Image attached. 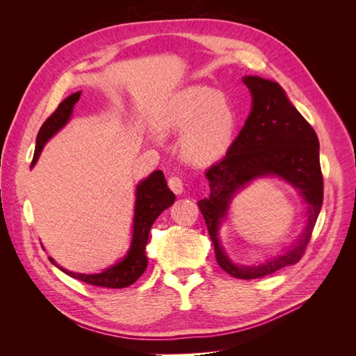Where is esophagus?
Listing matches in <instances>:
<instances>
[{
  "label": "esophagus",
  "mask_w": 356,
  "mask_h": 356,
  "mask_svg": "<svg viewBox=\"0 0 356 356\" xmlns=\"http://www.w3.org/2000/svg\"><path fill=\"white\" fill-rule=\"evenodd\" d=\"M168 186L175 195H181V193L184 191V184H182V179L179 177H170L168 179Z\"/></svg>",
  "instance_id": "34e87169"
}]
</instances>
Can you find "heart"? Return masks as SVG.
I'll list each match as a JSON object with an SVG mask.
<instances>
[{"label": "heart", "instance_id": "heart-1", "mask_svg": "<svg viewBox=\"0 0 356 356\" xmlns=\"http://www.w3.org/2000/svg\"><path fill=\"white\" fill-rule=\"evenodd\" d=\"M238 122L233 102L204 84L172 93L156 114L160 132H182V153L195 165H211L227 153Z\"/></svg>", "mask_w": 356, "mask_h": 356}]
</instances>
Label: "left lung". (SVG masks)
Returning <instances> with one entry per match:
<instances>
[{
	"label": "left lung",
	"instance_id": "1",
	"mask_svg": "<svg viewBox=\"0 0 356 356\" xmlns=\"http://www.w3.org/2000/svg\"><path fill=\"white\" fill-rule=\"evenodd\" d=\"M242 81L252 96L251 113L225 157L207 170L211 195L197 203L218 266L233 277L257 279L296 264L303 257L322 208L324 182L318 136L289 102L281 86L257 75H246ZM264 176H279L300 193L307 203L305 232L289 250L261 265H234L220 245V221L227 218L235 193L251 180Z\"/></svg>",
	"mask_w": 356,
	"mask_h": 356
}]
</instances>
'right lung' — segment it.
<instances>
[{
	"label": "right lung",
	"instance_id": "add662e5",
	"mask_svg": "<svg viewBox=\"0 0 356 356\" xmlns=\"http://www.w3.org/2000/svg\"><path fill=\"white\" fill-rule=\"evenodd\" d=\"M81 92H75L70 95L65 101H62L56 111L53 113L44 124L41 126L37 135V145L34 159H32L31 168H34L37 160L44 148L49 139L59 132L65 126L72 114L74 105L79 102ZM175 202V195L172 193L166 184L165 175L161 170H154L152 175L143 179L136 186V199H135V212H134V227H132V242L127 254L123 260L117 264L106 268L101 273H74L60 267L51 260V263L59 267L63 273H67L79 281H83L95 286L105 288H126L132 285L136 279L141 276L148 264V258L145 255V246L148 242L149 229L154 224L159 215L168 209Z\"/></svg>",
	"mask_w": 356,
	"mask_h": 356
}]
</instances>
